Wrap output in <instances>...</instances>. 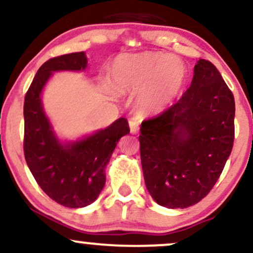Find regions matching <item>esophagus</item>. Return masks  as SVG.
Masks as SVG:
<instances>
[{"label": "esophagus", "instance_id": "1", "mask_svg": "<svg viewBox=\"0 0 253 253\" xmlns=\"http://www.w3.org/2000/svg\"><path fill=\"white\" fill-rule=\"evenodd\" d=\"M129 128L130 133H133V134H136L139 132V121L136 119H129Z\"/></svg>", "mask_w": 253, "mask_h": 253}]
</instances>
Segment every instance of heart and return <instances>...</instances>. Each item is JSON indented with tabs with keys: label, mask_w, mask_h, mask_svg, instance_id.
Here are the masks:
<instances>
[{
	"label": "heart",
	"mask_w": 253,
	"mask_h": 253,
	"mask_svg": "<svg viewBox=\"0 0 253 253\" xmlns=\"http://www.w3.org/2000/svg\"><path fill=\"white\" fill-rule=\"evenodd\" d=\"M187 68L178 57L158 52L123 54L110 70V82L119 94L141 89L138 106L145 113L164 109L181 91Z\"/></svg>",
	"instance_id": "1"
}]
</instances>
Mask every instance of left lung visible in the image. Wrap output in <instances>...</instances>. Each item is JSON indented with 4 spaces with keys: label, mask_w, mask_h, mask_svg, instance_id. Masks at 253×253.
Segmentation results:
<instances>
[{
    "label": "left lung",
    "mask_w": 253,
    "mask_h": 253,
    "mask_svg": "<svg viewBox=\"0 0 253 253\" xmlns=\"http://www.w3.org/2000/svg\"><path fill=\"white\" fill-rule=\"evenodd\" d=\"M234 114V96L219 70L200 59L182 97L141 123L145 184L158 205L187 208L208 195L232 152Z\"/></svg>",
    "instance_id": "obj_1"
}]
</instances>
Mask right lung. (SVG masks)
Listing matches in <instances>:
<instances>
[{
    "label": "right lung",
    "mask_w": 253,
    "mask_h": 253,
    "mask_svg": "<svg viewBox=\"0 0 253 253\" xmlns=\"http://www.w3.org/2000/svg\"><path fill=\"white\" fill-rule=\"evenodd\" d=\"M84 52L45 62L25 96L24 152L32 175L48 197L64 207L81 208L97 199L106 183L104 169L119 139L129 133L128 121L118 119L107 128L82 140L62 145L43 113L40 94L53 71L84 70Z\"/></svg>",
    "instance_id": "obj_1"
}]
</instances>
